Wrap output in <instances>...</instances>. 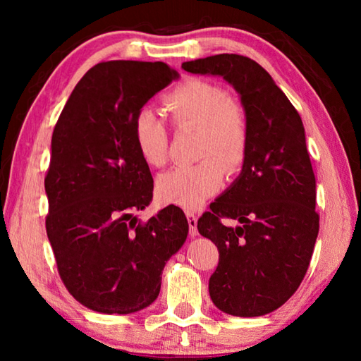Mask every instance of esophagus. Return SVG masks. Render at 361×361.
Returning a JSON list of instances; mask_svg holds the SVG:
<instances>
[{
  "instance_id": "obj_1",
  "label": "esophagus",
  "mask_w": 361,
  "mask_h": 361,
  "mask_svg": "<svg viewBox=\"0 0 361 361\" xmlns=\"http://www.w3.org/2000/svg\"><path fill=\"white\" fill-rule=\"evenodd\" d=\"M186 218H188V224H189V235L191 237L197 235V216H195L194 213L188 212Z\"/></svg>"
}]
</instances>
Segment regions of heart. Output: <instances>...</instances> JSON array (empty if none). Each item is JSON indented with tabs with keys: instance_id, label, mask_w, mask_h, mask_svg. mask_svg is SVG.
Returning <instances> with one entry per match:
<instances>
[{
	"instance_id": "heart-1",
	"label": "heart",
	"mask_w": 361,
	"mask_h": 361,
	"mask_svg": "<svg viewBox=\"0 0 361 361\" xmlns=\"http://www.w3.org/2000/svg\"><path fill=\"white\" fill-rule=\"evenodd\" d=\"M164 108L176 130L197 129L192 166L175 167L157 178L162 202L197 210L223 183L226 172H235L245 162L250 124L245 109L232 100L223 85L189 78L164 95ZM133 140L149 167H162L169 159V129L149 106L140 108L133 118Z\"/></svg>"
}]
</instances>
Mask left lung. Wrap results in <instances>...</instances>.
I'll return each instance as SVG.
<instances>
[{"label": "left lung", "instance_id": "1", "mask_svg": "<svg viewBox=\"0 0 361 361\" xmlns=\"http://www.w3.org/2000/svg\"><path fill=\"white\" fill-rule=\"evenodd\" d=\"M181 68L223 76L245 108L250 145L242 173L199 218L197 229L219 252L209 282L213 304L235 317L266 315L299 288L319 235L315 175L301 116L248 57L219 54ZM223 219L240 226L231 228Z\"/></svg>", "mask_w": 361, "mask_h": 361}]
</instances>
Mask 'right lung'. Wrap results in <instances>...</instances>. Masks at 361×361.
I'll return each instance as SVG.
<instances>
[{"mask_svg": "<svg viewBox=\"0 0 361 361\" xmlns=\"http://www.w3.org/2000/svg\"><path fill=\"white\" fill-rule=\"evenodd\" d=\"M176 78L164 62L97 63L54 127L46 232L66 290L95 312L148 307L161 291L164 266L186 240L180 207L169 205L145 223L133 216L152 199L133 118Z\"/></svg>", "mask_w": 361, "mask_h": 361, "instance_id": "1", "label": "right lung"}]
</instances>
